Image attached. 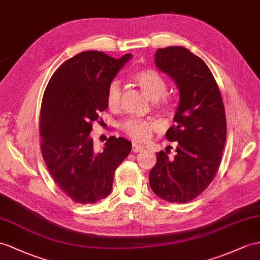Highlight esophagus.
<instances>
[{
	"label": "esophagus",
	"instance_id": "34e87169",
	"mask_svg": "<svg viewBox=\"0 0 260 260\" xmlns=\"http://www.w3.org/2000/svg\"><path fill=\"white\" fill-rule=\"evenodd\" d=\"M143 147H141V145H139L138 143H134L132 144V151L135 152V153H137V152H141L143 151Z\"/></svg>",
	"mask_w": 260,
	"mask_h": 260
}]
</instances>
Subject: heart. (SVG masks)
<instances>
[{
    "label": "heart",
    "instance_id": "heart-1",
    "mask_svg": "<svg viewBox=\"0 0 260 260\" xmlns=\"http://www.w3.org/2000/svg\"><path fill=\"white\" fill-rule=\"evenodd\" d=\"M132 79L138 87L152 99L156 100V106L160 109H169L170 101L163 96L167 91V81L163 76L152 68H143L132 75ZM121 100V87L118 80H112L106 92V103L110 109L116 110L120 106ZM122 130L126 136L139 142H144L151 137L152 132L155 131L157 124L151 120L129 119L122 123Z\"/></svg>",
    "mask_w": 260,
    "mask_h": 260
}]
</instances>
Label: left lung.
Returning <instances> with one entry per match:
<instances>
[{
	"label": "left lung",
	"instance_id": "1",
	"mask_svg": "<svg viewBox=\"0 0 260 260\" xmlns=\"http://www.w3.org/2000/svg\"><path fill=\"white\" fill-rule=\"evenodd\" d=\"M154 56L156 67L179 88L175 124L166 134L179 144L174 157L168 150L157 152L150 187L162 200L187 203L205 191L218 171L226 140L223 99L210 68L188 49L159 48Z\"/></svg>",
	"mask_w": 260,
	"mask_h": 260
}]
</instances>
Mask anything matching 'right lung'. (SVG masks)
Segmentation results:
<instances>
[{"label": "right lung", "mask_w": 260, "mask_h": 260, "mask_svg": "<svg viewBox=\"0 0 260 260\" xmlns=\"http://www.w3.org/2000/svg\"><path fill=\"white\" fill-rule=\"evenodd\" d=\"M130 54L116 59L98 50L79 53L56 69L44 92L41 150L49 174L69 199L94 204L111 192L113 175L131 151L124 138L110 137L97 152L90 137L106 92Z\"/></svg>", "instance_id": "add662e5"}]
</instances>
